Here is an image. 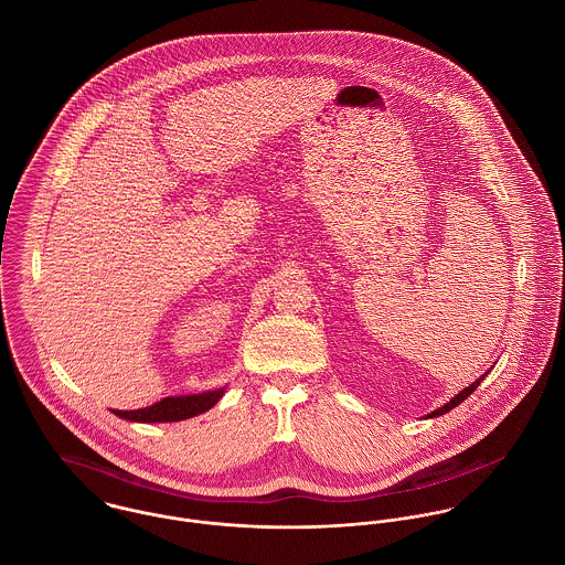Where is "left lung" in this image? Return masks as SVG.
<instances>
[{
  "label": "left lung",
  "mask_w": 565,
  "mask_h": 565,
  "mask_svg": "<svg viewBox=\"0 0 565 565\" xmlns=\"http://www.w3.org/2000/svg\"><path fill=\"white\" fill-rule=\"evenodd\" d=\"M491 367H493V365H491ZM491 367H489V370H491ZM489 370L484 372L483 376H479V379H477V381H475L470 387L461 390V392H459V394H457L452 401H448V403L441 404L439 408L430 411L428 415H424V419H433V417H439V415H444V413H448V411H452L455 406H459V404L463 403V401H466V398H468V396H470V394H472V392H475V390H477V387L483 383V379L487 376V374H489Z\"/></svg>",
  "instance_id": "1"
}]
</instances>
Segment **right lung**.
<instances>
[{
    "label": "right lung",
    "instance_id": "right-lung-1",
    "mask_svg": "<svg viewBox=\"0 0 565 565\" xmlns=\"http://www.w3.org/2000/svg\"><path fill=\"white\" fill-rule=\"evenodd\" d=\"M226 394V387L220 390H209L202 394H189V396H169L162 398L161 403L137 408V411H113L117 417L128 419V422H139V424H157V422H180L195 417L215 404L222 401Z\"/></svg>",
    "mask_w": 565,
    "mask_h": 565
}]
</instances>
